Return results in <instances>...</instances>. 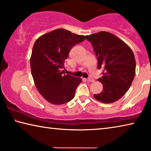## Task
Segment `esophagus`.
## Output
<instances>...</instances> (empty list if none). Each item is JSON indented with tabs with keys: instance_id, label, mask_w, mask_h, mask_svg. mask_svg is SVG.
<instances>
[{
	"instance_id": "obj_1",
	"label": "esophagus",
	"mask_w": 151,
	"mask_h": 151,
	"mask_svg": "<svg viewBox=\"0 0 151 151\" xmlns=\"http://www.w3.org/2000/svg\"><path fill=\"white\" fill-rule=\"evenodd\" d=\"M88 81H89V82H94V79L93 78H91V77H89L88 78Z\"/></svg>"
}]
</instances>
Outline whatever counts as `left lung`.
Returning <instances> with one entry per match:
<instances>
[{
    "label": "left lung",
    "instance_id": "8db88e82",
    "mask_svg": "<svg viewBox=\"0 0 151 151\" xmlns=\"http://www.w3.org/2000/svg\"><path fill=\"white\" fill-rule=\"evenodd\" d=\"M91 42L98 60V69L103 68V91L94 94V99L103 103L118 101L131 86L136 69V61L131 48L116 36L101 31L86 36Z\"/></svg>",
    "mask_w": 151,
    "mask_h": 151
}]
</instances>
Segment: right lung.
I'll return each instance as SVG.
<instances>
[{
    "label": "right lung",
    "mask_w": 151,
    "mask_h": 151,
    "mask_svg": "<svg viewBox=\"0 0 151 151\" xmlns=\"http://www.w3.org/2000/svg\"><path fill=\"white\" fill-rule=\"evenodd\" d=\"M85 38L58 29L42 35L35 41L30 57L31 73L38 91L48 103L63 104L75 96L82 79L65 75L61 68L65 66L71 48Z\"/></svg>",
    "instance_id": "right-lung-1"
}]
</instances>
